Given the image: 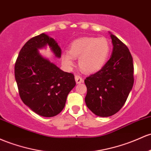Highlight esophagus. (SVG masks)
Returning a JSON list of instances; mask_svg holds the SVG:
<instances>
[{"mask_svg": "<svg viewBox=\"0 0 151 151\" xmlns=\"http://www.w3.org/2000/svg\"><path fill=\"white\" fill-rule=\"evenodd\" d=\"M75 81L77 82V84H79V83H82L83 82V79H82V77H80L79 75H75Z\"/></svg>", "mask_w": 151, "mask_h": 151, "instance_id": "34e87169", "label": "esophagus"}]
</instances>
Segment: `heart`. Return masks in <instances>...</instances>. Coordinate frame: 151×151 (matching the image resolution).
<instances>
[{"label":"heart","mask_w":151,"mask_h":151,"mask_svg":"<svg viewBox=\"0 0 151 151\" xmlns=\"http://www.w3.org/2000/svg\"><path fill=\"white\" fill-rule=\"evenodd\" d=\"M110 44L105 37H82L73 41L69 52L63 54L62 59L67 66L74 64V58H79V67L87 73L100 70L108 60Z\"/></svg>","instance_id":"1"}]
</instances>
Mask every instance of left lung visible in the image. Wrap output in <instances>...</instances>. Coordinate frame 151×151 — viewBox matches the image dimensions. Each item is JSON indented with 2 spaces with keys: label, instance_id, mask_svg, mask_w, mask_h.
Returning a JSON list of instances; mask_svg holds the SVG:
<instances>
[{
  "label": "left lung",
  "instance_id": "1",
  "mask_svg": "<svg viewBox=\"0 0 151 151\" xmlns=\"http://www.w3.org/2000/svg\"><path fill=\"white\" fill-rule=\"evenodd\" d=\"M112 56L100 71L84 79L87 87L85 103L100 117L117 113L126 102L134 83L132 57L128 48L110 34Z\"/></svg>",
  "mask_w": 151,
  "mask_h": 151
}]
</instances>
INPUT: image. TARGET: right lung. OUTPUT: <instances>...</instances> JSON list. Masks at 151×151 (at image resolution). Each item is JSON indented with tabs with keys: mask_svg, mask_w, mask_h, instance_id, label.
I'll list each match as a JSON object with an SVG mask.
<instances>
[{
	"mask_svg": "<svg viewBox=\"0 0 151 151\" xmlns=\"http://www.w3.org/2000/svg\"><path fill=\"white\" fill-rule=\"evenodd\" d=\"M46 45L56 57H61L62 50L57 41L43 33L24 44L14 72L23 102L38 115L50 117L62 112L76 82L74 74L64 72L39 54L38 49Z\"/></svg>",
	"mask_w": 151,
	"mask_h": 151,
	"instance_id": "obj_1",
	"label": "right lung"
}]
</instances>
